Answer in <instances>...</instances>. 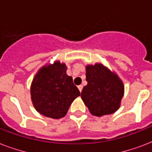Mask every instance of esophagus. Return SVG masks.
<instances>
[{"label":"esophagus","instance_id":"esophagus-1","mask_svg":"<svg viewBox=\"0 0 152 152\" xmlns=\"http://www.w3.org/2000/svg\"><path fill=\"white\" fill-rule=\"evenodd\" d=\"M78 89H79V91H80V92H81V91H82V90H83V85L78 86Z\"/></svg>","mask_w":152,"mask_h":152}]
</instances>
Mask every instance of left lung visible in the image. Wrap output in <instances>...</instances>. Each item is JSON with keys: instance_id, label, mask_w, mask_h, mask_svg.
I'll return each mask as SVG.
<instances>
[{"instance_id": "obj_1", "label": "left lung", "mask_w": 152, "mask_h": 152, "mask_svg": "<svg viewBox=\"0 0 152 152\" xmlns=\"http://www.w3.org/2000/svg\"><path fill=\"white\" fill-rule=\"evenodd\" d=\"M88 85L83 88L81 98L95 116L110 114L120 106L124 85L116 74L101 64L86 67Z\"/></svg>"}]
</instances>
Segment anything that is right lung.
I'll list each match as a JSON object with an SVG mask.
<instances>
[{
	"label": "right lung",
	"mask_w": 152,
	"mask_h": 152,
	"mask_svg": "<svg viewBox=\"0 0 152 152\" xmlns=\"http://www.w3.org/2000/svg\"><path fill=\"white\" fill-rule=\"evenodd\" d=\"M66 70L65 64L56 61L42 67L34 76L31 88L32 102L45 117L54 119L64 117L72 102L80 95Z\"/></svg>",
	"instance_id": "1"
}]
</instances>
